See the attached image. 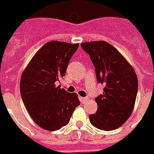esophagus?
Here are the masks:
<instances>
[{
    "instance_id": "esophagus-1",
    "label": "esophagus",
    "mask_w": 154,
    "mask_h": 154,
    "mask_svg": "<svg viewBox=\"0 0 154 154\" xmlns=\"http://www.w3.org/2000/svg\"><path fill=\"white\" fill-rule=\"evenodd\" d=\"M79 100H80V102H81V103H85L86 101H87V100H89V99H88V98H84V97H79Z\"/></svg>"
}]
</instances>
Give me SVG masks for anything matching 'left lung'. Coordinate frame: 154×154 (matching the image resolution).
<instances>
[{
	"instance_id": "obj_1",
	"label": "left lung",
	"mask_w": 154,
	"mask_h": 154,
	"mask_svg": "<svg viewBox=\"0 0 154 154\" xmlns=\"http://www.w3.org/2000/svg\"><path fill=\"white\" fill-rule=\"evenodd\" d=\"M97 81L104 85L103 94L95 99L98 109L89 115L93 126L104 131L117 129L131 116L138 92L134 69L116 48L103 40L85 42Z\"/></svg>"
}]
</instances>
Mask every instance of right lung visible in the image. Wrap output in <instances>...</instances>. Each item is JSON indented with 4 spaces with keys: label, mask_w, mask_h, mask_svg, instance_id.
<instances>
[{
    "label": "right lung",
    "mask_w": 154,
    "mask_h": 154,
    "mask_svg": "<svg viewBox=\"0 0 154 154\" xmlns=\"http://www.w3.org/2000/svg\"><path fill=\"white\" fill-rule=\"evenodd\" d=\"M79 43L52 40L35 54L20 78L23 103L34 122L49 131L67 125L80 101L76 93H69L55 82L65 75Z\"/></svg>",
    "instance_id": "1"
}]
</instances>
